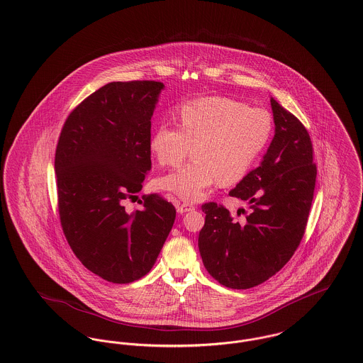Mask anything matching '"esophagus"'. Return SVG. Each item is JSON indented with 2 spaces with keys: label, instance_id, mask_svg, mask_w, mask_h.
<instances>
[{
  "label": "esophagus",
  "instance_id": "1",
  "mask_svg": "<svg viewBox=\"0 0 363 363\" xmlns=\"http://www.w3.org/2000/svg\"><path fill=\"white\" fill-rule=\"evenodd\" d=\"M193 210H194V206H193V204H189V203H186V201L179 203V204H178V207H177V211L179 213H189V211H193Z\"/></svg>",
  "mask_w": 363,
  "mask_h": 363
}]
</instances>
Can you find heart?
Here are the masks:
<instances>
[{"mask_svg":"<svg viewBox=\"0 0 363 363\" xmlns=\"http://www.w3.org/2000/svg\"><path fill=\"white\" fill-rule=\"evenodd\" d=\"M179 128L160 125L150 137L160 166L177 167L194 153V160L159 181L162 189L186 201H200L222 179L240 181L266 148L273 133L269 112L248 108L228 97H207L178 109Z\"/></svg>","mask_w":363,"mask_h":363,"instance_id":"1","label":"heart"}]
</instances>
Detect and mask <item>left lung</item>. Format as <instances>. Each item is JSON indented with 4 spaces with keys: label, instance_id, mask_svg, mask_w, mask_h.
<instances>
[{
    "label": "left lung",
    "instance_id": "1",
    "mask_svg": "<svg viewBox=\"0 0 363 363\" xmlns=\"http://www.w3.org/2000/svg\"><path fill=\"white\" fill-rule=\"evenodd\" d=\"M274 137L259 166L229 194L244 200L250 213L238 223L216 203L201 207L204 228L199 251L204 267L233 289L256 286L279 272L300 244L311 208L317 167L304 126L270 97Z\"/></svg>",
    "mask_w": 363,
    "mask_h": 363
}]
</instances>
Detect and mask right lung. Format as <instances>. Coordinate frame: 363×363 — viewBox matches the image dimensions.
<instances>
[{
    "label": "right lung",
    "mask_w": 363,
    "mask_h": 363,
    "mask_svg": "<svg viewBox=\"0 0 363 363\" xmlns=\"http://www.w3.org/2000/svg\"><path fill=\"white\" fill-rule=\"evenodd\" d=\"M163 89L155 81L107 84L69 113L59 138L63 232L86 269L109 282L150 273L175 220L174 206L157 194L143 210L123 206L150 170V119Z\"/></svg>",
    "instance_id": "right-lung-1"
}]
</instances>
